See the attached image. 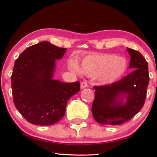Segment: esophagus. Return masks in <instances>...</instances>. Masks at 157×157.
Listing matches in <instances>:
<instances>
[{"label":"esophagus","mask_w":157,"mask_h":157,"mask_svg":"<svg viewBox=\"0 0 157 157\" xmlns=\"http://www.w3.org/2000/svg\"><path fill=\"white\" fill-rule=\"evenodd\" d=\"M81 88L82 89H84L85 88V87H87V81H82V82H81Z\"/></svg>","instance_id":"obj_1"}]
</instances>
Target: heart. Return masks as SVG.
Here are the masks:
<instances>
[{"label": "heart", "mask_w": 157, "mask_h": 157, "mask_svg": "<svg viewBox=\"0 0 157 157\" xmlns=\"http://www.w3.org/2000/svg\"><path fill=\"white\" fill-rule=\"evenodd\" d=\"M127 60L112 54H90L82 59L80 71L88 77H95L101 84H112L124 75L127 69ZM70 68L79 72L78 64L71 62Z\"/></svg>", "instance_id": "heart-1"}]
</instances>
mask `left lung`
Segmentation results:
<instances>
[{"label": "left lung", "instance_id": "1", "mask_svg": "<svg viewBox=\"0 0 157 157\" xmlns=\"http://www.w3.org/2000/svg\"><path fill=\"white\" fill-rule=\"evenodd\" d=\"M127 51L131 56L129 67L133 72L112 84L93 87L95 91L92 113L100 124H124L132 118L145 103L149 81L148 63L140 52L130 48Z\"/></svg>", "mask_w": 157, "mask_h": 157}]
</instances>
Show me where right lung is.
I'll list each match as a JSON object with an SVG mask.
<instances>
[{
	"mask_svg": "<svg viewBox=\"0 0 157 157\" xmlns=\"http://www.w3.org/2000/svg\"><path fill=\"white\" fill-rule=\"evenodd\" d=\"M67 51L48 41L27 48L14 64L11 75L13 103L31 124L49 126L65 113L70 98L80 90V83L54 80L55 59Z\"/></svg>",
	"mask_w": 157,
	"mask_h": 157,
	"instance_id": "1",
	"label": "right lung"
}]
</instances>
